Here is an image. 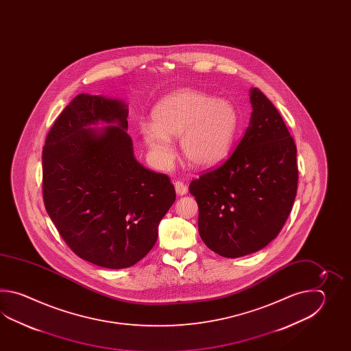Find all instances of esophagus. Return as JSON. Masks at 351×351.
Returning a JSON list of instances; mask_svg holds the SVG:
<instances>
[{
	"label": "esophagus",
	"instance_id": "esophagus-1",
	"mask_svg": "<svg viewBox=\"0 0 351 351\" xmlns=\"http://www.w3.org/2000/svg\"><path fill=\"white\" fill-rule=\"evenodd\" d=\"M174 186H176V192H177L178 195H184L188 192V186H186V183H183L180 180H177L174 183Z\"/></svg>",
	"mask_w": 351,
	"mask_h": 351
}]
</instances>
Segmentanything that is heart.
I'll use <instances>...</instances> for the list:
<instances>
[{
	"label": "heart",
	"mask_w": 351,
	"mask_h": 351,
	"mask_svg": "<svg viewBox=\"0 0 351 351\" xmlns=\"http://www.w3.org/2000/svg\"><path fill=\"white\" fill-rule=\"evenodd\" d=\"M152 123L141 133L159 165L174 159L171 139L180 136V149L194 167H209L230 152L239 127V112L228 100L204 91L186 89L160 100L152 112Z\"/></svg>",
	"instance_id": "heart-1"
}]
</instances>
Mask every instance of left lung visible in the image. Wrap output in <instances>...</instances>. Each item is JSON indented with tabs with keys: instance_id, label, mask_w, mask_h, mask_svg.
Listing matches in <instances>:
<instances>
[{
	"instance_id": "left-lung-1",
	"label": "left lung",
	"mask_w": 351,
	"mask_h": 351,
	"mask_svg": "<svg viewBox=\"0 0 351 351\" xmlns=\"http://www.w3.org/2000/svg\"><path fill=\"white\" fill-rule=\"evenodd\" d=\"M250 125L227 160L192 180L198 231L213 252L237 258L276 239L298 192L296 145L261 90L250 91Z\"/></svg>"
}]
</instances>
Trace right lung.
Instances as JSON below:
<instances>
[{
  "label": "right lung",
  "mask_w": 351,
  "mask_h": 351,
  "mask_svg": "<svg viewBox=\"0 0 351 351\" xmlns=\"http://www.w3.org/2000/svg\"><path fill=\"white\" fill-rule=\"evenodd\" d=\"M127 118L124 101L79 94L43 149L47 215L75 254L105 269H127L145 257L176 201L169 177L135 159ZM99 121L116 125L88 128Z\"/></svg>",
  "instance_id": "add662e5"
}]
</instances>
